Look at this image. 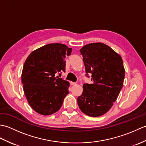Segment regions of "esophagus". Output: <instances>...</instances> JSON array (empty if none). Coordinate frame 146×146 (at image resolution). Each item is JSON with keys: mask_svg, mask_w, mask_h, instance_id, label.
Wrapping results in <instances>:
<instances>
[{"mask_svg": "<svg viewBox=\"0 0 146 146\" xmlns=\"http://www.w3.org/2000/svg\"><path fill=\"white\" fill-rule=\"evenodd\" d=\"M76 83V82H70V84L71 85H75Z\"/></svg>", "mask_w": 146, "mask_h": 146, "instance_id": "1", "label": "esophagus"}]
</instances>
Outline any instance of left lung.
<instances>
[{"mask_svg": "<svg viewBox=\"0 0 146 146\" xmlns=\"http://www.w3.org/2000/svg\"><path fill=\"white\" fill-rule=\"evenodd\" d=\"M86 76L92 75L91 84H83L77 98L82 112L90 117L105 114L112 107L123 86L125 70L120 56L102 42L86 44L80 50Z\"/></svg>", "mask_w": 146, "mask_h": 146, "instance_id": "1", "label": "left lung"}]
</instances>
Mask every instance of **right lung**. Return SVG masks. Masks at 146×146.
Masks as SVG:
<instances>
[{"mask_svg": "<svg viewBox=\"0 0 146 146\" xmlns=\"http://www.w3.org/2000/svg\"><path fill=\"white\" fill-rule=\"evenodd\" d=\"M72 48L61 43H51L36 49L24 63L21 80L24 94L33 109L43 115L60 110L68 94L70 83L55 76L65 71L66 55ZM61 74V73H60Z\"/></svg>", "mask_w": 146, "mask_h": 146, "instance_id": "add662e5", "label": "right lung"}]
</instances>
